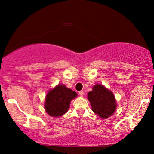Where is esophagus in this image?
Listing matches in <instances>:
<instances>
[{
    "label": "esophagus",
    "mask_w": 154,
    "mask_h": 154,
    "mask_svg": "<svg viewBox=\"0 0 154 154\" xmlns=\"http://www.w3.org/2000/svg\"><path fill=\"white\" fill-rule=\"evenodd\" d=\"M79 95L80 96V97H82V96L84 95V92H83V91H79Z\"/></svg>",
    "instance_id": "esophagus-1"
}]
</instances>
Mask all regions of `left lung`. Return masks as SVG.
Wrapping results in <instances>:
<instances>
[{"label":"left lung","instance_id":"left-lung-1","mask_svg":"<svg viewBox=\"0 0 154 154\" xmlns=\"http://www.w3.org/2000/svg\"><path fill=\"white\" fill-rule=\"evenodd\" d=\"M92 109L101 118H107L114 113L116 102L112 92L102 85H95L88 94Z\"/></svg>","mask_w":154,"mask_h":154}]
</instances>
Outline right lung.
Instances as JSON below:
<instances>
[{
  "instance_id": "add662e5",
  "label": "right lung",
  "mask_w": 154,
  "mask_h": 154,
  "mask_svg": "<svg viewBox=\"0 0 154 154\" xmlns=\"http://www.w3.org/2000/svg\"><path fill=\"white\" fill-rule=\"evenodd\" d=\"M77 96V92L65 85H57L46 96L45 110L49 116L59 117L67 112L70 102Z\"/></svg>"
}]
</instances>
